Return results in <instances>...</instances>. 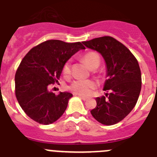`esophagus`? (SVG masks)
I'll use <instances>...</instances> for the list:
<instances>
[{"label": "esophagus", "instance_id": "1", "mask_svg": "<svg viewBox=\"0 0 157 157\" xmlns=\"http://www.w3.org/2000/svg\"><path fill=\"white\" fill-rule=\"evenodd\" d=\"M77 96H78V97H79V98H81L82 100H84V101H86V100H88V98H87V97H86V96H81V95H77Z\"/></svg>", "mask_w": 157, "mask_h": 157}]
</instances>
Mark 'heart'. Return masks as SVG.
<instances>
[{"label":"heart","mask_w":157,"mask_h":157,"mask_svg":"<svg viewBox=\"0 0 157 157\" xmlns=\"http://www.w3.org/2000/svg\"><path fill=\"white\" fill-rule=\"evenodd\" d=\"M82 60L86 64V66L90 70H95L99 67L100 63V55L95 51H90L83 55ZM71 71L70 62L67 61L63 66V74L64 75H68ZM96 82L91 79H78L75 80L69 86V90L72 93L81 96H88L91 93L94 89H96Z\"/></svg>","instance_id":"1"}]
</instances>
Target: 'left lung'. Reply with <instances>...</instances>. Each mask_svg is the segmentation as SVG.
<instances>
[{
  "instance_id": "8db88e82",
  "label": "left lung",
  "mask_w": 157,
  "mask_h": 157,
  "mask_svg": "<svg viewBox=\"0 0 157 157\" xmlns=\"http://www.w3.org/2000/svg\"><path fill=\"white\" fill-rule=\"evenodd\" d=\"M82 44L100 53L107 66L105 96L96 99L91 114L100 123L112 125L123 120L136 106L142 87L139 63L124 45L111 36L95 38Z\"/></svg>"
}]
</instances>
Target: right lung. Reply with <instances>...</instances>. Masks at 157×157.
<instances>
[{
	"label": "right lung",
	"instance_id": "right-lung-1",
	"mask_svg": "<svg viewBox=\"0 0 157 157\" xmlns=\"http://www.w3.org/2000/svg\"><path fill=\"white\" fill-rule=\"evenodd\" d=\"M82 43L47 40L27 53L15 73V96L24 112L42 124H50L62 116L72 94L55 95L48 90L58 82L64 64L78 50Z\"/></svg>",
	"mask_w": 157,
	"mask_h": 157
}]
</instances>
